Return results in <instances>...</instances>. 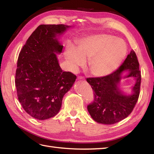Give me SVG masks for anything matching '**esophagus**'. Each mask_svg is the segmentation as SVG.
Here are the masks:
<instances>
[{
    "mask_svg": "<svg viewBox=\"0 0 154 154\" xmlns=\"http://www.w3.org/2000/svg\"><path fill=\"white\" fill-rule=\"evenodd\" d=\"M78 79H79V80H83L84 79V77L79 76V77H78Z\"/></svg>",
    "mask_w": 154,
    "mask_h": 154,
    "instance_id": "esophagus-1",
    "label": "esophagus"
}]
</instances>
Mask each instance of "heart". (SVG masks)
I'll return each instance as SVG.
<instances>
[{"mask_svg": "<svg viewBox=\"0 0 154 154\" xmlns=\"http://www.w3.org/2000/svg\"><path fill=\"white\" fill-rule=\"evenodd\" d=\"M77 49L68 44L64 57L69 70L76 72L88 61V69L97 77L112 73L120 65L127 54L126 45L122 40L113 35L100 34L84 37L77 42Z\"/></svg>", "mask_w": 154, "mask_h": 154, "instance_id": "obj_1", "label": "heart"}]
</instances>
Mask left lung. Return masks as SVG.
<instances>
[{
    "mask_svg": "<svg viewBox=\"0 0 154 154\" xmlns=\"http://www.w3.org/2000/svg\"><path fill=\"white\" fill-rule=\"evenodd\" d=\"M124 72L128 73L123 75ZM134 77L136 83L132 88V93L127 95L120 89L122 79ZM94 93V100L87 106L88 112L98 123L113 124L125 119L132 112L138 101L141 72L136 53L131 50L125 61L116 71L106 77L87 78Z\"/></svg>",
    "mask_w": 154,
    "mask_h": 154,
    "instance_id": "obj_1",
    "label": "left lung"
}]
</instances>
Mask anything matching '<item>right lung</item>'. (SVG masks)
Returning <instances> with one entry per match:
<instances>
[{
    "label": "right lung",
    "instance_id": "obj_1",
    "mask_svg": "<svg viewBox=\"0 0 154 154\" xmlns=\"http://www.w3.org/2000/svg\"><path fill=\"white\" fill-rule=\"evenodd\" d=\"M71 27L40 25L19 54L15 79L18 100L26 112L37 120L56 115L77 78L61 69L57 57L63 49L60 36Z\"/></svg>",
    "mask_w": 154,
    "mask_h": 154
}]
</instances>
